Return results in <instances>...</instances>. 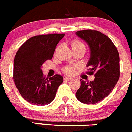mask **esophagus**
Masks as SVG:
<instances>
[{
	"label": "esophagus",
	"mask_w": 132,
	"mask_h": 132,
	"mask_svg": "<svg viewBox=\"0 0 132 132\" xmlns=\"http://www.w3.org/2000/svg\"><path fill=\"white\" fill-rule=\"evenodd\" d=\"M71 79H72V78H71V77H67V76H65V77L64 78V80H67V81H69V80H71Z\"/></svg>",
	"instance_id": "34e87169"
}]
</instances>
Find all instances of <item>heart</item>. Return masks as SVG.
I'll return each mask as SVG.
<instances>
[{"mask_svg": "<svg viewBox=\"0 0 132 132\" xmlns=\"http://www.w3.org/2000/svg\"><path fill=\"white\" fill-rule=\"evenodd\" d=\"M72 48H78V47H84V48H85V45L81 41H78V40H75L72 43ZM76 67L69 65V66H67V67H65L63 71L66 74L73 75L76 72Z\"/></svg>", "mask_w": 132, "mask_h": 132, "instance_id": "obj_1", "label": "heart"}]
</instances>
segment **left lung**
<instances>
[{"label":"left lung","mask_w":132,"mask_h":132,"mask_svg":"<svg viewBox=\"0 0 132 132\" xmlns=\"http://www.w3.org/2000/svg\"><path fill=\"white\" fill-rule=\"evenodd\" d=\"M76 35L86 41L90 49L87 64L89 75L95 73V80L87 82L81 80L76 97L86 104H95L108 96L120 76L119 54L111 40L96 30H85Z\"/></svg>","instance_id":"left-lung-1"}]
</instances>
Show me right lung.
<instances>
[{
	"label": "right lung",
	"mask_w": 132,
	"mask_h": 132,
	"mask_svg": "<svg viewBox=\"0 0 132 132\" xmlns=\"http://www.w3.org/2000/svg\"><path fill=\"white\" fill-rule=\"evenodd\" d=\"M65 34L34 36L24 43L14 59L13 79L24 100L33 105L44 106L52 102L63 78L56 75L45 78L42 65L51 60L59 41Z\"/></svg>",
	"instance_id": "add662e5"
}]
</instances>
